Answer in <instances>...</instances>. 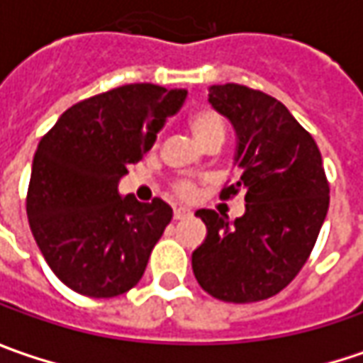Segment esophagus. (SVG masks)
I'll list each match as a JSON object with an SVG mask.
<instances>
[{
    "label": "esophagus",
    "instance_id": "esophagus-1",
    "mask_svg": "<svg viewBox=\"0 0 363 363\" xmlns=\"http://www.w3.org/2000/svg\"><path fill=\"white\" fill-rule=\"evenodd\" d=\"M191 216V212H189L188 208H177L174 210V220H184V218Z\"/></svg>",
    "mask_w": 363,
    "mask_h": 363
}]
</instances>
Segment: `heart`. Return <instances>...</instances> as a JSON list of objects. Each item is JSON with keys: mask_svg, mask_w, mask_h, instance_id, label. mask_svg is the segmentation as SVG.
<instances>
[{"mask_svg": "<svg viewBox=\"0 0 363 363\" xmlns=\"http://www.w3.org/2000/svg\"><path fill=\"white\" fill-rule=\"evenodd\" d=\"M189 129L194 133V137L198 141H203L212 135H224V127L222 121L218 117L214 111H198L191 115L189 119ZM175 194L179 198H191L194 196V186L189 184L188 179H182L175 184Z\"/></svg>", "mask_w": 363, "mask_h": 363, "instance_id": "heart-1", "label": "heart"}]
</instances>
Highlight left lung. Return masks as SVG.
I'll return each mask as SVG.
<instances>
[{"label": "left lung", "instance_id": "8db88e82", "mask_svg": "<svg viewBox=\"0 0 363 363\" xmlns=\"http://www.w3.org/2000/svg\"><path fill=\"white\" fill-rule=\"evenodd\" d=\"M208 103L236 135L238 182L246 210L234 222L198 210L206 240L191 269L206 293L228 303L269 299L307 262L329 208V184L313 137L283 103L242 84H212Z\"/></svg>", "mask_w": 363, "mask_h": 363}]
</instances>
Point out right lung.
Masks as SVG:
<instances>
[{
	"instance_id": "1",
	"label": "right lung",
	"mask_w": 363,
	"mask_h": 363,
	"mask_svg": "<svg viewBox=\"0 0 363 363\" xmlns=\"http://www.w3.org/2000/svg\"><path fill=\"white\" fill-rule=\"evenodd\" d=\"M186 89L139 82L70 106L35 149L28 220L54 274L80 295L108 299L143 277L149 255L174 216L155 198L121 196L127 165L153 147Z\"/></svg>"
}]
</instances>
